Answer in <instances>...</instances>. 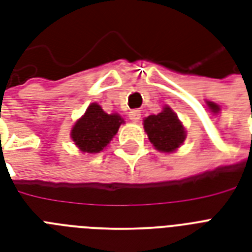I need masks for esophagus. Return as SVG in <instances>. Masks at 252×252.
<instances>
[{"mask_svg":"<svg viewBox=\"0 0 252 252\" xmlns=\"http://www.w3.org/2000/svg\"><path fill=\"white\" fill-rule=\"evenodd\" d=\"M140 118H141V112H140V110H132L129 112V119L133 123H137L138 120H140Z\"/></svg>","mask_w":252,"mask_h":252,"instance_id":"1","label":"esophagus"}]
</instances>
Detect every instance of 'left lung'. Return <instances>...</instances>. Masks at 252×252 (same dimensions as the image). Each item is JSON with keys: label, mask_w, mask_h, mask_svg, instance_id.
Segmentation results:
<instances>
[{"label": "left lung", "mask_w": 252, "mask_h": 252, "mask_svg": "<svg viewBox=\"0 0 252 252\" xmlns=\"http://www.w3.org/2000/svg\"><path fill=\"white\" fill-rule=\"evenodd\" d=\"M144 128L150 142L159 152L172 153L186 140V129L176 114L168 106L158 115H150L144 120Z\"/></svg>", "instance_id": "8db88e82"}]
</instances>
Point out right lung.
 <instances>
[{"label": "right lung", "mask_w": 252, "mask_h": 252, "mask_svg": "<svg viewBox=\"0 0 252 252\" xmlns=\"http://www.w3.org/2000/svg\"><path fill=\"white\" fill-rule=\"evenodd\" d=\"M123 123L124 119L120 115L106 114L98 103H91L72 128L70 137L82 153H100Z\"/></svg>", "instance_id": "add662e5"}]
</instances>
